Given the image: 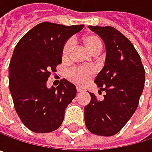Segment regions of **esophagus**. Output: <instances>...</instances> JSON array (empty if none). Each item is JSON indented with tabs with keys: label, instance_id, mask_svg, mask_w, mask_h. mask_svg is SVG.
Wrapping results in <instances>:
<instances>
[{
	"label": "esophagus",
	"instance_id": "obj_1",
	"mask_svg": "<svg viewBox=\"0 0 152 152\" xmlns=\"http://www.w3.org/2000/svg\"><path fill=\"white\" fill-rule=\"evenodd\" d=\"M77 93H82V92L84 91V89H82V88H80V87H77Z\"/></svg>",
	"mask_w": 152,
	"mask_h": 152
}]
</instances>
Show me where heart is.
Returning <instances> with one entry per match:
<instances>
[{
    "label": "heart",
    "mask_w": 152,
    "mask_h": 152,
    "mask_svg": "<svg viewBox=\"0 0 152 152\" xmlns=\"http://www.w3.org/2000/svg\"><path fill=\"white\" fill-rule=\"evenodd\" d=\"M83 43L87 50L94 56H97L101 53L102 50V42L97 35L90 34L83 38ZM73 50V42L72 41H67L62 50V58L66 60L69 58ZM94 70L91 68H75L71 70L68 74L69 79L78 86L84 85L88 78L93 77Z\"/></svg>",
    "instance_id": "1"
}]
</instances>
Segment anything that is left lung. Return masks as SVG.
<instances>
[{"instance_id":"obj_1","label":"left lung","mask_w":152,"mask_h":152,"mask_svg":"<svg viewBox=\"0 0 152 152\" xmlns=\"http://www.w3.org/2000/svg\"><path fill=\"white\" fill-rule=\"evenodd\" d=\"M106 48L104 66L94 83L106 94L101 102L89 93L91 102L85 107L87 129L97 135L118 134L135 112L145 83V70L132 42L111 26H93Z\"/></svg>"}]
</instances>
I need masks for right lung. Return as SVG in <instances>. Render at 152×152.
Here are the masks:
<instances>
[{"mask_svg": "<svg viewBox=\"0 0 152 152\" xmlns=\"http://www.w3.org/2000/svg\"><path fill=\"white\" fill-rule=\"evenodd\" d=\"M84 26L42 22L28 31L14 49L9 66L10 91L19 118L34 133L57 130L75 97L77 88L66 79L56 88H48L46 83L62 61L66 42Z\"/></svg>", "mask_w": 152, "mask_h": 152, "instance_id": "add662e5", "label": "right lung"}]
</instances>
